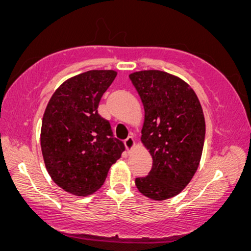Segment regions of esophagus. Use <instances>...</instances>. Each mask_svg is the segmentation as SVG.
Wrapping results in <instances>:
<instances>
[{"mask_svg":"<svg viewBox=\"0 0 251 251\" xmlns=\"http://www.w3.org/2000/svg\"><path fill=\"white\" fill-rule=\"evenodd\" d=\"M125 145H126V149L128 151L133 150V149H135V146H136L135 139H133L132 137H128V138L125 140Z\"/></svg>","mask_w":251,"mask_h":251,"instance_id":"1","label":"esophagus"}]
</instances>
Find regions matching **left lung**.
<instances>
[{"label": "left lung", "instance_id": "1", "mask_svg": "<svg viewBox=\"0 0 251 251\" xmlns=\"http://www.w3.org/2000/svg\"><path fill=\"white\" fill-rule=\"evenodd\" d=\"M144 105L143 145L153 159L146 177L136 178L146 198L163 201L187 186L200 164L205 136L202 106L191 85L176 75L149 70L129 75Z\"/></svg>", "mask_w": 251, "mask_h": 251}]
</instances>
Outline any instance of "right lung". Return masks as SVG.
Listing matches in <instances>:
<instances>
[{
  "instance_id": "add662e5",
  "label": "right lung",
  "mask_w": 251,
  "mask_h": 251,
  "mask_svg": "<svg viewBox=\"0 0 251 251\" xmlns=\"http://www.w3.org/2000/svg\"><path fill=\"white\" fill-rule=\"evenodd\" d=\"M116 74L92 70L67 78L44 111L41 150L47 171L58 186L76 197L98 191L125 151L97 111Z\"/></svg>"
}]
</instances>
